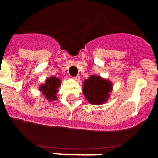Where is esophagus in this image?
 <instances>
[{"label": "esophagus", "mask_w": 158, "mask_h": 158, "mask_svg": "<svg viewBox=\"0 0 158 158\" xmlns=\"http://www.w3.org/2000/svg\"><path fill=\"white\" fill-rule=\"evenodd\" d=\"M73 78L75 79V80H77V81H79V80H80V76H79V75H77V76H76V77H74Z\"/></svg>", "instance_id": "34e87169"}]
</instances>
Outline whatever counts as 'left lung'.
I'll return each mask as SVG.
<instances>
[{
  "mask_svg": "<svg viewBox=\"0 0 158 158\" xmlns=\"http://www.w3.org/2000/svg\"><path fill=\"white\" fill-rule=\"evenodd\" d=\"M112 84L110 81L94 75L85 80L82 91L88 102L94 105H102L109 99Z\"/></svg>",
  "mask_w": 158,
  "mask_h": 158,
  "instance_id": "1",
  "label": "left lung"
}]
</instances>
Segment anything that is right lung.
Segmentation results:
<instances>
[{
    "instance_id": "1",
    "label": "right lung",
    "mask_w": 158,
    "mask_h": 158,
    "mask_svg": "<svg viewBox=\"0 0 158 158\" xmlns=\"http://www.w3.org/2000/svg\"><path fill=\"white\" fill-rule=\"evenodd\" d=\"M61 81H59V78L55 77H52L50 78H48L46 80V82L44 84L41 85L39 88L40 91L42 92V94L45 95V98L48 99L49 101H52L57 99L56 94H57V88H59Z\"/></svg>"
}]
</instances>
